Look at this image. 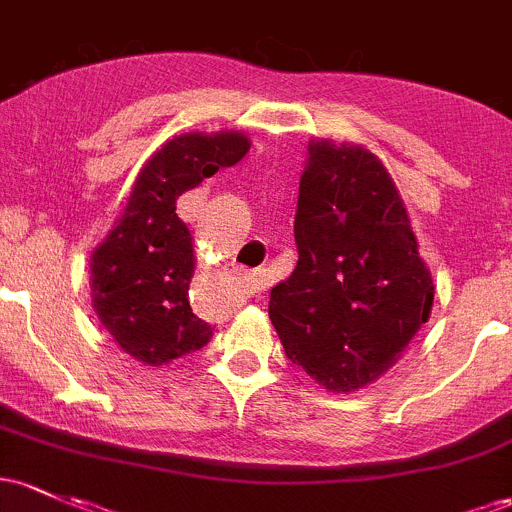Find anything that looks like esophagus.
<instances>
[{"label": "esophagus", "instance_id": "esophagus-1", "mask_svg": "<svg viewBox=\"0 0 512 512\" xmlns=\"http://www.w3.org/2000/svg\"><path fill=\"white\" fill-rule=\"evenodd\" d=\"M243 284H245L247 294H257V291H260V274H257V272H245L243 274Z\"/></svg>", "mask_w": 512, "mask_h": 512}]
</instances>
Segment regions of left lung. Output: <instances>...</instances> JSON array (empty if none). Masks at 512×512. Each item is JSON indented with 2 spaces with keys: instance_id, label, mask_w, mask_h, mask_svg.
Listing matches in <instances>:
<instances>
[{
  "instance_id": "1",
  "label": "left lung",
  "mask_w": 512,
  "mask_h": 512,
  "mask_svg": "<svg viewBox=\"0 0 512 512\" xmlns=\"http://www.w3.org/2000/svg\"><path fill=\"white\" fill-rule=\"evenodd\" d=\"M294 238L296 269L269 294L286 357L323 389H364L401 359L435 299L379 157L362 145L311 140Z\"/></svg>"
}]
</instances>
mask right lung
I'll return each mask as SVG.
<instances>
[{
  "instance_id": "add662e5",
  "label": "right lung",
  "mask_w": 512,
  "mask_h": 512,
  "mask_svg": "<svg viewBox=\"0 0 512 512\" xmlns=\"http://www.w3.org/2000/svg\"><path fill=\"white\" fill-rule=\"evenodd\" d=\"M247 150L250 138L235 131L167 140L138 172L123 216L89 257L94 313L138 362L160 367L211 340V325L189 306L194 245L177 199Z\"/></svg>"
}]
</instances>
